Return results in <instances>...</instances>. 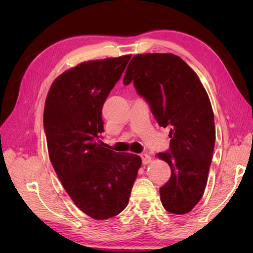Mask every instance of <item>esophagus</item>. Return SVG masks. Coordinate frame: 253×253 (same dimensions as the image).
Instances as JSON below:
<instances>
[{
	"label": "esophagus",
	"mask_w": 253,
	"mask_h": 253,
	"mask_svg": "<svg viewBox=\"0 0 253 253\" xmlns=\"http://www.w3.org/2000/svg\"><path fill=\"white\" fill-rule=\"evenodd\" d=\"M140 157H142V162L144 165L148 164V163L152 162V157L148 155V154H140Z\"/></svg>",
	"instance_id": "34e87169"
}]
</instances>
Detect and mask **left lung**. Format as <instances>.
Segmentation results:
<instances>
[{
    "mask_svg": "<svg viewBox=\"0 0 253 253\" xmlns=\"http://www.w3.org/2000/svg\"><path fill=\"white\" fill-rule=\"evenodd\" d=\"M131 81L158 125L169 128V152L157 154L172 172L160 188L163 207L170 213L185 214L203 196L215 143L208 93L198 75L172 53L135 55L124 84Z\"/></svg>",
    "mask_w": 253,
    "mask_h": 253,
    "instance_id": "obj_1",
    "label": "left lung"
}]
</instances>
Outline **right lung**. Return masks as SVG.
Here are the masks:
<instances>
[{
  "mask_svg": "<svg viewBox=\"0 0 253 253\" xmlns=\"http://www.w3.org/2000/svg\"><path fill=\"white\" fill-rule=\"evenodd\" d=\"M130 55L83 62L51 84L43 126L49 157L77 208L92 219L106 220L127 207L138 155L106 148L101 111L121 79Z\"/></svg>",
  "mask_w": 253,
  "mask_h": 253,
  "instance_id": "right-lung-1",
  "label": "right lung"
}]
</instances>
